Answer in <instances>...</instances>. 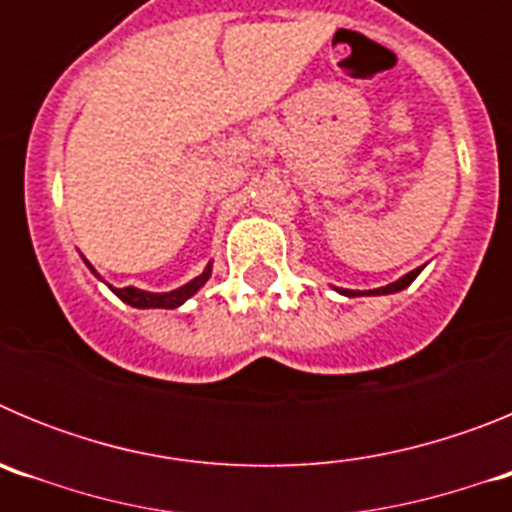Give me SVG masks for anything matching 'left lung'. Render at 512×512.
Masks as SVG:
<instances>
[{
    "mask_svg": "<svg viewBox=\"0 0 512 512\" xmlns=\"http://www.w3.org/2000/svg\"><path fill=\"white\" fill-rule=\"evenodd\" d=\"M420 271H423V266H420V269H413V271H410V274H405V277L397 279V282L387 284V287L366 289V292H356V289H338V292H341V295H346V297H359V295H392V292H400V289L410 287V284H413V279L418 277Z\"/></svg>",
    "mask_w": 512,
    "mask_h": 512,
    "instance_id": "obj_1",
    "label": "left lung"
}]
</instances>
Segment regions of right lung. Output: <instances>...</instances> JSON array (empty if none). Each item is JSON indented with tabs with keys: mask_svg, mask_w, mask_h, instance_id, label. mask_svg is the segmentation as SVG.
I'll list each match as a JSON object with an SVG mask.
<instances>
[{
	"mask_svg": "<svg viewBox=\"0 0 512 512\" xmlns=\"http://www.w3.org/2000/svg\"><path fill=\"white\" fill-rule=\"evenodd\" d=\"M87 266L92 269V264H89V261H87ZM94 274H97V271H94ZM210 274H212V264H207V269L202 271L200 277H194L192 282H187L184 287H179V289H171V292H146V289H138V287H122V289L110 287V289L115 292L117 297H120L122 302H128L130 307H143V310H146V307H166V310H174V307L184 305V302H187L189 297H192L194 292H197V289H200L207 279H210Z\"/></svg>",
	"mask_w": 512,
	"mask_h": 512,
	"instance_id": "right-lung-1",
	"label": "right lung"
}]
</instances>
